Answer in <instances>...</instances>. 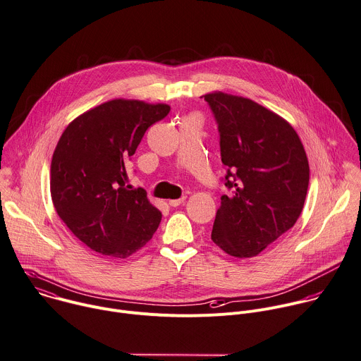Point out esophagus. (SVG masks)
I'll list each match as a JSON object with an SVG mask.
<instances>
[{"instance_id":"obj_1","label":"esophagus","mask_w":361,"mask_h":361,"mask_svg":"<svg viewBox=\"0 0 361 361\" xmlns=\"http://www.w3.org/2000/svg\"><path fill=\"white\" fill-rule=\"evenodd\" d=\"M184 201H185V197H181V198H178V200H170L169 204H170V207H178V205L183 204Z\"/></svg>"}]
</instances>
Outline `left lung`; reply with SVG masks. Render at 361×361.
Returning <instances> with one entry per match:
<instances>
[{"label":"left lung","instance_id":"obj_1","mask_svg":"<svg viewBox=\"0 0 361 361\" xmlns=\"http://www.w3.org/2000/svg\"><path fill=\"white\" fill-rule=\"evenodd\" d=\"M228 167L211 239L235 258H251L298 221L309 187V163L295 129L257 102L224 92L204 94Z\"/></svg>","mask_w":361,"mask_h":361}]
</instances>
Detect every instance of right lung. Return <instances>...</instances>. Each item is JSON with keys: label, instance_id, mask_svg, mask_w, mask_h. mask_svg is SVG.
<instances>
[{"label": "right lung", "instance_id": "obj_1", "mask_svg": "<svg viewBox=\"0 0 361 361\" xmlns=\"http://www.w3.org/2000/svg\"><path fill=\"white\" fill-rule=\"evenodd\" d=\"M170 106L113 99L78 116L51 163V197L59 218L92 251L125 259L157 231L161 212L143 188L130 190L128 161L146 130Z\"/></svg>", "mask_w": 361, "mask_h": 361}]
</instances>
